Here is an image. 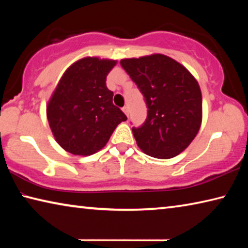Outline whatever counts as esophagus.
Masks as SVG:
<instances>
[{
    "mask_svg": "<svg viewBox=\"0 0 248 248\" xmlns=\"http://www.w3.org/2000/svg\"><path fill=\"white\" fill-rule=\"evenodd\" d=\"M123 111L125 114V116H129V108H128V106L123 107Z\"/></svg>",
    "mask_w": 248,
    "mask_h": 248,
    "instance_id": "1",
    "label": "esophagus"
}]
</instances>
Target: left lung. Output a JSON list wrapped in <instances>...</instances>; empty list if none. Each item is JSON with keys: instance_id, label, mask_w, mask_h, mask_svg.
<instances>
[{"instance_id": "1", "label": "left lung", "mask_w": 248, "mask_h": 248, "mask_svg": "<svg viewBox=\"0 0 248 248\" xmlns=\"http://www.w3.org/2000/svg\"><path fill=\"white\" fill-rule=\"evenodd\" d=\"M120 64L144 96L148 117L132 128L142 152L171 158L188 148L202 120V96L197 79L183 64L161 53L123 59Z\"/></svg>"}]
</instances>
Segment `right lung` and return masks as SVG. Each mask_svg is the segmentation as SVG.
I'll list each match as a JSON object with an SVG mask.
<instances>
[{"label": "right lung", "mask_w": 248, "mask_h": 248, "mask_svg": "<svg viewBox=\"0 0 248 248\" xmlns=\"http://www.w3.org/2000/svg\"><path fill=\"white\" fill-rule=\"evenodd\" d=\"M117 60L86 57L71 64L47 105L54 139L66 152L87 156L102 150L127 117L112 104L106 78Z\"/></svg>", "instance_id": "right-lung-1"}]
</instances>
